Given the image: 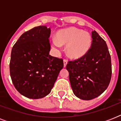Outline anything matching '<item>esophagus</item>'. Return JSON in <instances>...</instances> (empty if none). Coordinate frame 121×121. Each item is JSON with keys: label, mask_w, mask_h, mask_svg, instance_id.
<instances>
[{"label": "esophagus", "mask_w": 121, "mask_h": 121, "mask_svg": "<svg viewBox=\"0 0 121 121\" xmlns=\"http://www.w3.org/2000/svg\"><path fill=\"white\" fill-rule=\"evenodd\" d=\"M67 63H68V61L66 60V59H65L64 60H63V64H64V67L66 66V65H67Z\"/></svg>", "instance_id": "34e87169"}]
</instances>
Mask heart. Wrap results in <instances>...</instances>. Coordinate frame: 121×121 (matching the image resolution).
Instances as JSON below:
<instances>
[{
    "label": "heart",
    "mask_w": 121,
    "mask_h": 121,
    "mask_svg": "<svg viewBox=\"0 0 121 121\" xmlns=\"http://www.w3.org/2000/svg\"><path fill=\"white\" fill-rule=\"evenodd\" d=\"M53 44L59 48L66 45V52L72 59H79L88 53L92 45L90 34L75 27L62 29L56 34V39H53Z\"/></svg>",
    "instance_id": "obj_1"
}]
</instances>
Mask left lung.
I'll use <instances>...</instances> for the list:
<instances>
[{"label": "left lung", "mask_w": 121, "mask_h": 121, "mask_svg": "<svg viewBox=\"0 0 121 121\" xmlns=\"http://www.w3.org/2000/svg\"><path fill=\"white\" fill-rule=\"evenodd\" d=\"M92 45L84 56L69 61L66 68L74 94L89 100L101 95L108 87L112 75L111 58L105 41L95 31Z\"/></svg>", "instance_id": "1"}]
</instances>
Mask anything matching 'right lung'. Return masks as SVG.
Returning a JSON list of instances; mask_svg holds the SVG:
<instances>
[{
    "mask_svg": "<svg viewBox=\"0 0 121 121\" xmlns=\"http://www.w3.org/2000/svg\"><path fill=\"white\" fill-rule=\"evenodd\" d=\"M50 28L39 26L20 36L11 51L10 75L15 88L26 97L38 99L51 92L63 61L49 55Z\"/></svg>",
    "mask_w": 121,
    "mask_h": 121,
    "instance_id": "add662e5",
    "label": "right lung"
}]
</instances>
